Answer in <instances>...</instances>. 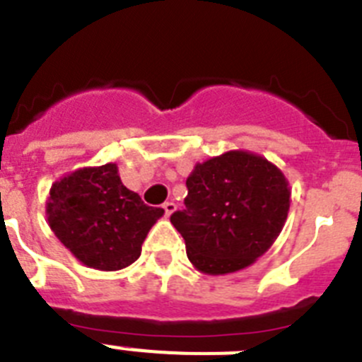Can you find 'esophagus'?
Segmentation results:
<instances>
[{"label":"esophagus","instance_id":"obj_1","mask_svg":"<svg viewBox=\"0 0 362 362\" xmlns=\"http://www.w3.org/2000/svg\"><path fill=\"white\" fill-rule=\"evenodd\" d=\"M163 209H165L166 216H172V214L175 212V203L174 201H166V203L163 204Z\"/></svg>","mask_w":362,"mask_h":362}]
</instances>
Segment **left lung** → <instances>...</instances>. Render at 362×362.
Returning a JSON list of instances; mask_svg holds the SVG:
<instances>
[{
	"label": "left lung",
	"mask_w": 362,
	"mask_h": 362,
	"mask_svg": "<svg viewBox=\"0 0 362 362\" xmlns=\"http://www.w3.org/2000/svg\"><path fill=\"white\" fill-rule=\"evenodd\" d=\"M185 210L170 223L190 263L209 276L233 274L274 245L290 210L283 172L263 156L230 150L197 163L187 179Z\"/></svg>",
	"instance_id": "8db88e82"
}]
</instances>
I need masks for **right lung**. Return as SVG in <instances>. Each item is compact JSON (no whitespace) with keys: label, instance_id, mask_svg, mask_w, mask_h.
<instances>
[{"label":"right lung","instance_id":"obj_1","mask_svg":"<svg viewBox=\"0 0 362 362\" xmlns=\"http://www.w3.org/2000/svg\"><path fill=\"white\" fill-rule=\"evenodd\" d=\"M163 214L121 183L116 163L63 175L47 201V219L56 238L85 267L103 272L130 267Z\"/></svg>","mask_w":362,"mask_h":362}]
</instances>
